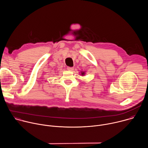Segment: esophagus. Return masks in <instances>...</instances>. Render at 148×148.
Returning a JSON list of instances; mask_svg holds the SVG:
<instances>
[{
	"mask_svg": "<svg viewBox=\"0 0 148 148\" xmlns=\"http://www.w3.org/2000/svg\"><path fill=\"white\" fill-rule=\"evenodd\" d=\"M67 70L69 71H73L74 70V68L72 67H67Z\"/></svg>",
	"mask_w": 148,
	"mask_h": 148,
	"instance_id": "34e87169",
	"label": "esophagus"
}]
</instances>
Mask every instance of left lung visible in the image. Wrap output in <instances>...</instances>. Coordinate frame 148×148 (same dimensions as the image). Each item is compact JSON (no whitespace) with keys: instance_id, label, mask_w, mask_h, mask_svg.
<instances>
[{"instance_id":"left-lung-1","label":"left lung","mask_w":148,"mask_h":148,"mask_svg":"<svg viewBox=\"0 0 148 148\" xmlns=\"http://www.w3.org/2000/svg\"><path fill=\"white\" fill-rule=\"evenodd\" d=\"M81 74H82V75H84V72H82V73H81Z\"/></svg>"}]
</instances>
